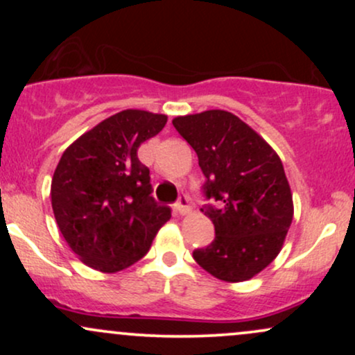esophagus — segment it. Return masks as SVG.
Here are the masks:
<instances>
[{
	"label": "esophagus",
	"instance_id": "esophagus-1",
	"mask_svg": "<svg viewBox=\"0 0 355 355\" xmlns=\"http://www.w3.org/2000/svg\"><path fill=\"white\" fill-rule=\"evenodd\" d=\"M175 209H177V211L180 215H187L190 214V202H189V197L187 195H182L180 198H178V202L175 203Z\"/></svg>",
	"mask_w": 355,
	"mask_h": 355
}]
</instances>
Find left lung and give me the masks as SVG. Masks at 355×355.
<instances>
[{
	"instance_id": "obj_1",
	"label": "left lung",
	"mask_w": 355,
	"mask_h": 355,
	"mask_svg": "<svg viewBox=\"0 0 355 355\" xmlns=\"http://www.w3.org/2000/svg\"><path fill=\"white\" fill-rule=\"evenodd\" d=\"M172 123L198 155L215 240L195 262L223 282H243L282 250L294 200L279 155L252 126L225 110L175 116Z\"/></svg>"
}]
</instances>
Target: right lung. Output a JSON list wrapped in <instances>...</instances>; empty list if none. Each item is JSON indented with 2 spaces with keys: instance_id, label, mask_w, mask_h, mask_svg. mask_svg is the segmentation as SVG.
I'll return each mask as SVG.
<instances>
[{
  "instance_id": "obj_1",
  "label": "right lung",
  "mask_w": 355,
  "mask_h": 355,
  "mask_svg": "<svg viewBox=\"0 0 355 355\" xmlns=\"http://www.w3.org/2000/svg\"><path fill=\"white\" fill-rule=\"evenodd\" d=\"M166 115L123 110L76 138L51 180V207L70 248L88 267L115 274L144 257L172 214L150 197V170L138 160Z\"/></svg>"
}]
</instances>
